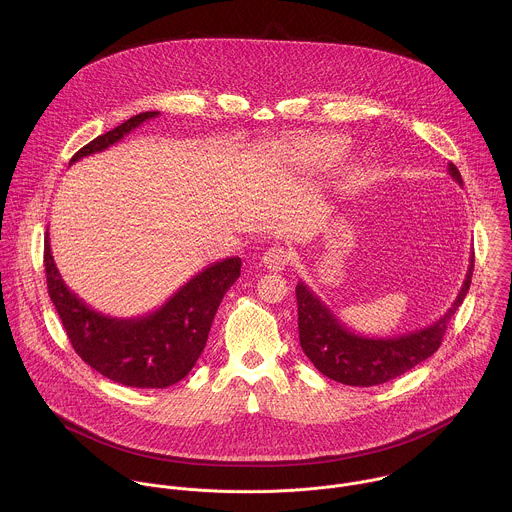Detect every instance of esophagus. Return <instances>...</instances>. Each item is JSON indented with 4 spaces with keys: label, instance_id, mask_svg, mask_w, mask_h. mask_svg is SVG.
<instances>
[{
    "label": "esophagus",
    "instance_id": "obj_1",
    "mask_svg": "<svg viewBox=\"0 0 512 512\" xmlns=\"http://www.w3.org/2000/svg\"><path fill=\"white\" fill-rule=\"evenodd\" d=\"M288 262H290V254L284 246H270L262 256V264L270 272H282L288 266Z\"/></svg>",
    "mask_w": 512,
    "mask_h": 512
}]
</instances>
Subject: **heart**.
<instances>
[{
    "mask_svg": "<svg viewBox=\"0 0 512 512\" xmlns=\"http://www.w3.org/2000/svg\"><path fill=\"white\" fill-rule=\"evenodd\" d=\"M347 140L323 136V138H311L307 142H301L295 147V159L309 169H325L331 167L341 155L345 153ZM361 179H365V171L359 169L357 173Z\"/></svg>",
    "mask_w": 512,
    "mask_h": 512,
    "instance_id": "b5f03b06",
    "label": "heart"
}]
</instances>
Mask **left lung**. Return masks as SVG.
I'll list each match as a JSON object with an SVG mask.
<instances>
[{
	"mask_svg": "<svg viewBox=\"0 0 512 512\" xmlns=\"http://www.w3.org/2000/svg\"><path fill=\"white\" fill-rule=\"evenodd\" d=\"M447 171L463 187L461 173L453 163L447 165ZM473 262L475 254L471 252L463 286L438 321L398 337H365L347 329L315 293L299 282L295 297L303 353L327 378L349 386H376L408 372L438 351L447 323L469 292Z\"/></svg>",
	"mask_w": 512,
	"mask_h": 512,
	"instance_id": "1",
	"label": "left lung"
}]
</instances>
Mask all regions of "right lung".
Instances as JSON below:
<instances>
[{
    "label": "right lung",
    "mask_w": 512,
    "mask_h": 512,
    "mask_svg": "<svg viewBox=\"0 0 512 512\" xmlns=\"http://www.w3.org/2000/svg\"><path fill=\"white\" fill-rule=\"evenodd\" d=\"M159 112H142L80 147L71 163L114 146ZM45 274L51 301L76 355L102 376L134 388H167L189 374L201 357L224 293L240 276L232 256L193 276L159 309L144 317L118 319L86 305L63 282L45 236Z\"/></svg>",
    "instance_id": "1"
}]
</instances>
